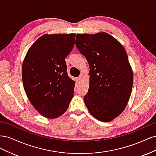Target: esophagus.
<instances>
[{
  "label": "esophagus",
  "instance_id": "obj_1",
  "mask_svg": "<svg viewBox=\"0 0 156 156\" xmlns=\"http://www.w3.org/2000/svg\"><path fill=\"white\" fill-rule=\"evenodd\" d=\"M82 79H83V75H81V76H79V77L77 78L79 81H81V80H82Z\"/></svg>",
  "mask_w": 156,
  "mask_h": 156
}]
</instances>
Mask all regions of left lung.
<instances>
[{
  "mask_svg": "<svg viewBox=\"0 0 156 156\" xmlns=\"http://www.w3.org/2000/svg\"><path fill=\"white\" fill-rule=\"evenodd\" d=\"M75 45L90 65L84 103L95 119L111 122L125 109L133 88V73L126 51L105 32L77 34Z\"/></svg>",
  "mask_w": 156,
  "mask_h": 156,
  "instance_id": "left-lung-1",
  "label": "left lung"
}]
</instances>
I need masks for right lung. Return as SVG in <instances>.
<instances>
[{
	"label": "right lung",
	"mask_w": 156,
	"mask_h": 156,
	"mask_svg": "<svg viewBox=\"0 0 156 156\" xmlns=\"http://www.w3.org/2000/svg\"><path fill=\"white\" fill-rule=\"evenodd\" d=\"M75 34H45L33 44L23 60L22 79L32 106L47 119L67 111L75 82L67 73L65 58L72 51Z\"/></svg>",
	"instance_id": "right-lung-1"
}]
</instances>
